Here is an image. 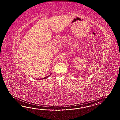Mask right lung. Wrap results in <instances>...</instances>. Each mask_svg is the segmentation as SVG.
Wrapping results in <instances>:
<instances>
[{
  "label": "right lung",
  "mask_w": 120,
  "mask_h": 120,
  "mask_svg": "<svg viewBox=\"0 0 120 120\" xmlns=\"http://www.w3.org/2000/svg\"><path fill=\"white\" fill-rule=\"evenodd\" d=\"M51 75V74H50V75H49V76H47L45 77V78H42V79H36V80H41V79H47L48 78H49V77L50 76V75Z\"/></svg>",
  "instance_id": "obj_1"
}]
</instances>
